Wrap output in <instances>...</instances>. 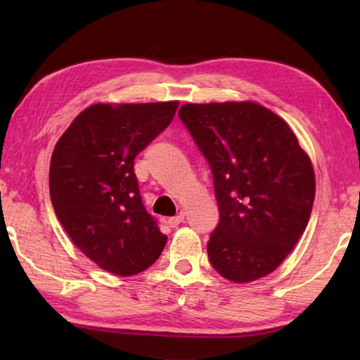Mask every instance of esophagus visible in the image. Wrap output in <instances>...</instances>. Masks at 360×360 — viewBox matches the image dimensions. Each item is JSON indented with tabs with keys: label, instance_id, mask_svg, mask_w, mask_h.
Instances as JSON below:
<instances>
[{
	"label": "esophagus",
	"instance_id": "1",
	"mask_svg": "<svg viewBox=\"0 0 360 360\" xmlns=\"http://www.w3.org/2000/svg\"><path fill=\"white\" fill-rule=\"evenodd\" d=\"M182 222H184V214H182V212H179L178 216L168 219V225H169V227H178V225L182 224Z\"/></svg>",
	"mask_w": 360,
	"mask_h": 360
}]
</instances>
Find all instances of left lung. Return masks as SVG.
Wrapping results in <instances>:
<instances>
[{"instance_id": "8db88e82", "label": "left lung", "mask_w": 360, "mask_h": 360, "mask_svg": "<svg viewBox=\"0 0 360 360\" xmlns=\"http://www.w3.org/2000/svg\"><path fill=\"white\" fill-rule=\"evenodd\" d=\"M179 119L214 182L221 217L208 241L211 265L233 283L270 275L311 216V160L290 127L257 103L184 105Z\"/></svg>"}]
</instances>
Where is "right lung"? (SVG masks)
Wrapping results in <instances>:
<instances>
[{
    "label": "right lung",
    "instance_id": "obj_1",
    "mask_svg": "<svg viewBox=\"0 0 360 360\" xmlns=\"http://www.w3.org/2000/svg\"><path fill=\"white\" fill-rule=\"evenodd\" d=\"M178 106L92 105L52 152L49 188L60 224L90 260L114 275L144 271L167 245L144 208L133 163L172 124Z\"/></svg>",
    "mask_w": 360,
    "mask_h": 360
}]
</instances>
